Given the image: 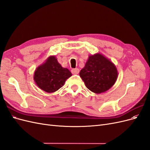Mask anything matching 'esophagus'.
<instances>
[{
  "mask_svg": "<svg viewBox=\"0 0 150 150\" xmlns=\"http://www.w3.org/2000/svg\"><path fill=\"white\" fill-rule=\"evenodd\" d=\"M71 72L74 74H78L79 72V69L78 68H74V69H72Z\"/></svg>",
  "mask_w": 150,
  "mask_h": 150,
  "instance_id": "esophagus-1",
  "label": "esophagus"
}]
</instances>
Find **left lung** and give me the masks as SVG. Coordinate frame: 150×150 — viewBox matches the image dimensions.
<instances>
[{
	"label": "left lung",
	"mask_w": 150,
	"mask_h": 150,
	"mask_svg": "<svg viewBox=\"0 0 150 150\" xmlns=\"http://www.w3.org/2000/svg\"><path fill=\"white\" fill-rule=\"evenodd\" d=\"M80 77L91 91L99 94L106 91L114 85L117 78L115 66L100 54L90 56Z\"/></svg>",
	"instance_id": "8db88e82"
}]
</instances>
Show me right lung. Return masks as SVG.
Instances as JSON below:
<instances>
[{
    "label": "right lung",
    "instance_id": "right-lung-1",
    "mask_svg": "<svg viewBox=\"0 0 150 150\" xmlns=\"http://www.w3.org/2000/svg\"><path fill=\"white\" fill-rule=\"evenodd\" d=\"M71 75V72L62 67L55 57L51 56L38 67L34 79L40 89L47 93H53L60 89Z\"/></svg>",
    "mask_w": 150,
    "mask_h": 150
}]
</instances>
